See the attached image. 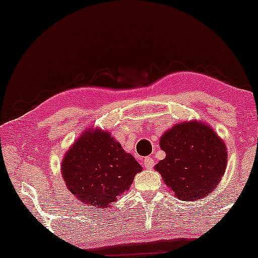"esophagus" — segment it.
Listing matches in <instances>:
<instances>
[{"instance_id":"1","label":"esophagus","mask_w":258,"mask_h":258,"mask_svg":"<svg viewBox=\"0 0 258 258\" xmlns=\"http://www.w3.org/2000/svg\"><path fill=\"white\" fill-rule=\"evenodd\" d=\"M143 164H144V167H146L147 169H151L154 167V158L153 157H150V156H148V157H146L143 160Z\"/></svg>"}]
</instances>
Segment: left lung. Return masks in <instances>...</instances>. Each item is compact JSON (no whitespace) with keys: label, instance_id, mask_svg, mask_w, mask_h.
Masks as SVG:
<instances>
[{"label":"left lung","instance_id":"obj_1","mask_svg":"<svg viewBox=\"0 0 258 258\" xmlns=\"http://www.w3.org/2000/svg\"><path fill=\"white\" fill-rule=\"evenodd\" d=\"M165 157L155 170L181 201H199L221 182L228 162L224 141L211 125L191 119L172 125L160 139Z\"/></svg>","mask_w":258,"mask_h":258}]
</instances>
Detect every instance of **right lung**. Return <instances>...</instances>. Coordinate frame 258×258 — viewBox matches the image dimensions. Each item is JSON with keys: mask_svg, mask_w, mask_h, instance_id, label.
<instances>
[{"mask_svg": "<svg viewBox=\"0 0 258 258\" xmlns=\"http://www.w3.org/2000/svg\"><path fill=\"white\" fill-rule=\"evenodd\" d=\"M142 167L108 130L88 128L66 151L61 163L67 189L83 204L110 208L128 191Z\"/></svg>", "mask_w": 258, "mask_h": 258, "instance_id": "1", "label": "right lung"}]
</instances>
